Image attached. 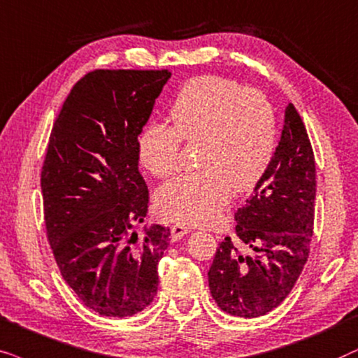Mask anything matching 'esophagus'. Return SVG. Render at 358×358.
I'll list each match as a JSON object with an SVG mask.
<instances>
[{
    "mask_svg": "<svg viewBox=\"0 0 358 358\" xmlns=\"http://www.w3.org/2000/svg\"><path fill=\"white\" fill-rule=\"evenodd\" d=\"M170 232H171V241L176 242L178 239H182L183 236H187L192 232V229L189 227H185L182 224H175V226L170 227Z\"/></svg>",
    "mask_w": 358,
    "mask_h": 358,
    "instance_id": "34e87169",
    "label": "esophagus"
}]
</instances>
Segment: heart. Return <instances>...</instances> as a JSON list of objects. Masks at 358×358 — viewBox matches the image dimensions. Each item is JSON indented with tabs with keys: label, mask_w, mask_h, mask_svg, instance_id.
Instances as JSON below:
<instances>
[{
	"label": "heart",
	"mask_w": 358,
	"mask_h": 358,
	"mask_svg": "<svg viewBox=\"0 0 358 358\" xmlns=\"http://www.w3.org/2000/svg\"><path fill=\"white\" fill-rule=\"evenodd\" d=\"M175 127L150 122L141 132L137 154L144 169L165 178L178 169L182 139L203 142L196 173L180 175L162 185L155 209L166 221L208 226L236 192L260 182L273 159L276 119L260 92L221 76L188 82L170 109Z\"/></svg>",
	"instance_id": "heart-1"
}]
</instances>
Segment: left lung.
Masks as SVG:
<instances>
[{
	"instance_id": "8db88e82",
	"label": "left lung",
	"mask_w": 358,
	"mask_h": 358,
	"mask_svg": "<svg viewBox=\"0 0 358 358\" xmlns=\"http://www.w3.org/2000/svg\"><path fill=\"white\" fill-rule=\"evenodd\" d=\"M314 199L313 147L289 103L268 170L234 214L237 239L254 254H241L226 237L208 271L209 289L224 313L259 317L288 296L309 255Z\"/></svg>"
}]
</instances>
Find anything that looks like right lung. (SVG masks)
<instances>
[{
  "instance_id": "obj_1",
  "label": "right lung",
  "mask_w": 358,
  "mask_h": 358,
  "mask_svg": "<svg viewBox=\"0 0 358 358\" xmlns=\"http://www.w3.org/2000/svg\"><path fill=\"white\" fill-rule=\"evenodd\" d=\"M169 70H94L55 119L42 166L44 217L66 285L101 316L149 306L170 229L144 226L149 204L137 142Z\"/></svg>"
}]
</instances>
